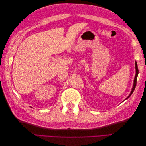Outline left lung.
I'll return each instance as SVG.
<instances>
[{
    "label": "left lung",
    "mask_w": 146,
    "mask_h": 146,
    "mask_svg": "<svg viewBox=\"0 0 146 146\" xmlns=\"http://www.w3.org/2000/svg\"><path fill=\"white\" fill-rule=\"evenodd\" d=\"M135 68H136V75H135V79H134L133 86V88H132V90H131V91L130 94H129V96H128L127 98H126V99H128L129 98H130V96L132 94V93H133V91H134V90H135V88H136V81H137V77H138V72H139V71H138V65H137V63H136V62H135Z\"/></svg>",
    "instance_id": "left-lung-1"
}]
</instances>
